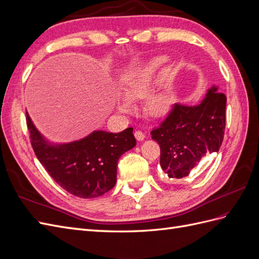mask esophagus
I'll return each mask as SVG.
<instances>
[{"label": "esophagus", "instance_id": "1", "mask_svg": "<svg viewBox=\"0 0 259 259\" xmlns=\"http://www.w3.org/2000/svg\"><path fill=\"white\" fill-rule=\"evenodd\" d=\"M134 135H135V138L138 140V142H143V140L146 138L144 133L140 132V131H136Z\"/></svg>", "mask_w": 259, "mask_h": 259}]
</instances>
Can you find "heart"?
Listing matches in <instances>:
<instances>
[{
  "mask_svg": "<svg viewBox=\"0 0 259 259\" xmlns=\"http://www.w3.org/2000/svg\"><path fill=\"white\" fill-rule=\"evenodd\" d=\"M166 62V57H155L146 65L124 73L117 84V94L122 99L115 101L116 110L121 113H128L132 111L130 103L146 98L145 111L149 115L160 117L167 113L174 98L171 89L164 88L149 94Z\"/></svg>",
  "mask_w": 259,
  "mask_h": 259,
  "instance_id": "1",
  "label": "heart"
}]
</instances>
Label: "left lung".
Here are the masks:
<instances>
[{"label":"left lung","mask_w":259,"mask_h":259,"mask_svg":"<svg viewBox=\"0 0 259 259\" xmlns=\"http://www.w3.org/2000/svg\"><path fill=\"white\" fill-rule=\"evenodd\" d=\"M227 98L215 85L194 106L176 104L161 126L151 132L160 145V165L170 179L189 175L205 155L218 152L226 126Z\"/></svg>","instance_id":"left-lung-1"}]
</instances>
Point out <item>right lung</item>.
Masks as SVG:
<instances>
[{
	"label": "right lung",
	"mask_w": 259,
	"mask_h": 259,
	"mask_svg": "<svg viewBox=\"0 0 259 259\" xmlns=\"http://www.w3.org/2000/svg\"><path fill=\"white\" fill-rule=\"evenodd\" d=\"M26 113L36 158L61 188L82 199L97 198L112 189L119 159L136 146L132 127L120 133L93 131L71 143H54Z\"/></svg>",
	"instance_id": "obj_1"
}]
</instances>
